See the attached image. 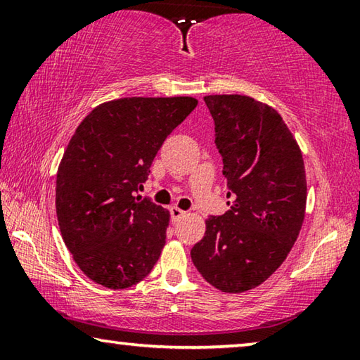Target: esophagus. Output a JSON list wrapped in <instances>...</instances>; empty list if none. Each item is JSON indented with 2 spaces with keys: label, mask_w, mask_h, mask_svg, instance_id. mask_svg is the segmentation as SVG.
I'll return each instance as SVG.
<instances>
[{
  "label": "esophagus",
  "mask_w": 360,
  "mask_h": 360,
  "mask_svg": "<svg viewBox=\"0 0 360 360\" xmlns=\"http://www.w3.org/2000/svg\"><path fill=\"white\" fill-rule=\"evenodd\" d=\"M169 214H172V221L176 222L179 221L182 216H186V211H182L178 206H172V208H169Z\"/></svg>",
  "instance_id": "1"
}]
</instances>
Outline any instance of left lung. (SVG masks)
<instances>
[{
  "instance_id": "obj_1",
  "label": "left lung",
  "mask_w": 360,
  "mask_h": 360,
  "mask_svg": "<svg viewBox=\"0 0 360 360\" xmlns=\"http://www.w3.org/2000/svg\"><path fill=\"white\" fill-rule=\"evenodd\" d=\"M205 103L233 202L224 216L206 219L191 255L211 285L240 294L266 281L297 241L307 174L300 146L276 109L246 95H206Z\"/></svg>"
}]
</instances>
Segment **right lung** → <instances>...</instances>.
Segmentation results:
<instances>
[{"label": "right lung", "mask_w": 360, "mask_h": 360, "mask_svg": "<svg viewBox=\"0 0 360 360\" xmlns=\"http://www.w3.org/2000/svg\"><path fill=\"white\" fill-rule=\"evenodd\" d=\"M198 105L192 96H129L96 106L66 146L57 172L60 233L96 284L127 289L165 246L169 211L136 195L163 141Z\"/></svg>", "instance_id": "right-lung-1"}]
</instances>
